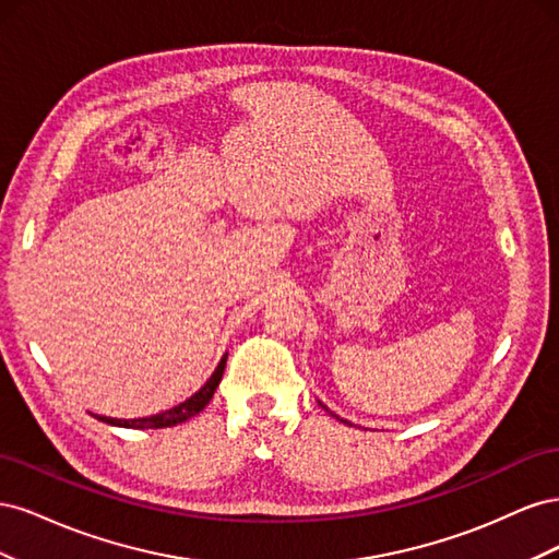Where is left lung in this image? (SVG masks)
Segmentation results:
<instances>
[{"mask_svg": "<svg viewBox=\"0 0 559 559\" xmlns=\"http://www.w3.org/2000/svg\"><path fill=\"white\" fill-rule=\"evenodd\" d=\"M319 405H321V408H324V411H329V408H326V405H324V403H319Z\"/></svg>", "mask_w": 559, "mask_h": 559, "instance_id": "obj_1", "label": "left lung"}]
</instances>
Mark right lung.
<instances>
[{"label": "right lung", "instance_id": "1", "mask_svg": "<svg viewBox=\"0 0 559 559\" xmlns=\"http://www.w3.org/2000/svg\"><path fill=\"white\" fill-rule=\"evenodd\" d=\"M226 359L228 354H224L222 361H218L216 370L212 373V378L202 384L198 392L186 399L183 403L175 405V408L165 411V413H158V415H151V417H142V419H114V417H103V415H95L99 421H107V425H114V427H128V429H163V427H175V425H181V421L191 419L193 415H198L205 405L212 401L214 392L218 382H222L224 378V368H226Z\"/></svg>", "mask_w": 559, "mask_h": 559}]
</instances>
